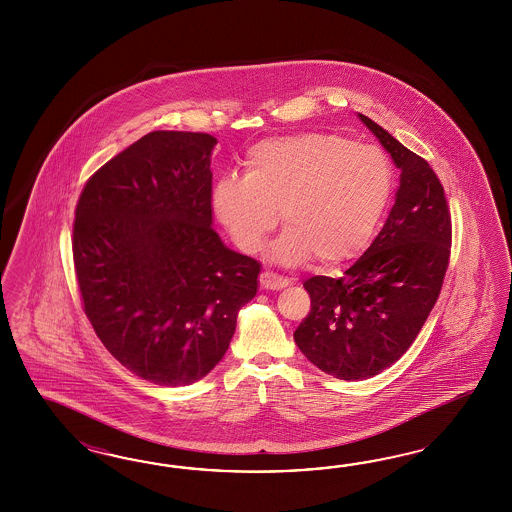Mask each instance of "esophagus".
<instances>
[{
    "instance_id": "obj_1",
    "label": "esophagus",
    "mask_w": 512,
    "mask_h": 512,
    "mask_svg": "<svg viewBox=\"0 0 512 512\" xmlns=\"http://www.w3.org/2000/svg\"><path fill=\"white\" fill-rule=\"evenodd\" d=\"M259 281H261V287L266 291H279V289H285L289 285V279L281 278L274 272H263Z\"/></svg>"
}]
</instances>
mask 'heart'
Here are the masks:
<instances>
[{
    "label": "heart",
    "mask_w": 512,
    "mask_h": 512,
    "mask_svg": "<svg viewBox=\"0 0 512 512\" xmlns=\"http://www.w3.org/2000/svg\"><path fill=\"white\" fill-rule=\"evenodd\" d=\"M394 193V169L375 146L336 133H300L253 146L244 178H221L212 210L244 253L263 248L281 223L272 257L321 266L355 259L368 246Z\"/></svg>",
    "instance_id": "obj_1"
}]
</instances>
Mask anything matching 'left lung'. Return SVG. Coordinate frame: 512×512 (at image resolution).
Segmentation results:
<instances>
[{"instance_id": "obj_1", "label": "left lung", "mask_w": 512, "mask_h": 512, "mask_svg": "<svg viewBox=\"0 0 512 512\" xmlns=\"http://www.w3.org/2000/svg\"><path fill=\"white\" fill-rule=\"evenodd\" d=\"M400 169L396 201L372 246L341 278L304 281L311 310L295 330L298 349L319 370L362 381L411 347L441 293L450 257L445 191L426 159L358 114Z\"/></svg>"}]
</instances>
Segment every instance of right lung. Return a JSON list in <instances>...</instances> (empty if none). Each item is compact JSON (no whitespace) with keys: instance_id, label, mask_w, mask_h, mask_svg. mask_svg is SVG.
I'll list each match as a JSON object with an SVG mask.
<instances>
[{"instance_id":"1","label":"right lung","mask_w":512,"mask_h":512,"mask_svg":"<svg viewBox=\"0 0 512 512\" xmlns=\"http://www.w3.org/2000/svg\"><path fill=\"white\" fill-rule=\"evenodd\" d=\"M206 133L154 131L86 182L73 225L78 289L97 338L159 387L214 370L261 264L212 229Z\"/></svg>"}]
</instances>
